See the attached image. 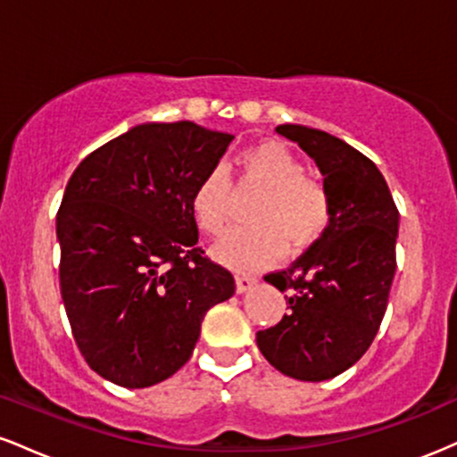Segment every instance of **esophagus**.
Here are the masks:
<instances>
[{
    "instance_id": "1",
    "label": "esophagus",
    "mask_w": 457,
    "mask_h": 457,
    "mask_svg": "<svg viewBox=\"0 0 457 457\" xmlns=\"http://www.w3.org/2000/svg\"><path fill=\"white\" fill-rule=\"evenodd\" d=\"M253 286H255L253 277H246V275L236 277V292H238V295H245V292H249Z\"/></svg>"
}]
</instances>
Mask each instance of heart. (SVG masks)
<instances>
[{
	"instance_id": "1",
	"label": "heart",
	"mask_w": 457,
	"mask_h": 457,
	"mask_svg": "<svg viewBox=\"0 0 457 457\" xmlns=\"http://www.w3.org/2000/svg\"><path fill=\"white\" fill-rule=\"evenodd\" d=\"M246 180L266 187L253 208L258 223L238 225L212 249L221 264L255 272L281 258L286 236L296 249L316 243L330 223V197L322 182L305 176L301 159L277 141L251 145L238 156ZM232 185L221 165L197 180L191 193L193 219L204 232L221 234L229 221Z\"/></svg>"
}]
</instances>
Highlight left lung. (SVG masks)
<instances>
[{
    "label": "left lung",
    "mask_w": 457,
    "mask_h": 457,
    "mask_svg": "<svg viewBox=\"0 0 457 457\" xmlns=\"http://www.w3.org/2000/svg\"><path fill=\"white\" fill-rule=\"evenodd\" d=\"M281 137L316 161L330 197V223L290 269L264 279L286 292L290 312L258 330L266 361L290 378L339 376L367 353L395 277L400 212L378 167L324 130L281 124Z\"/></svg>",
    "instance_id": "left-lung-1"
}]
</instances>
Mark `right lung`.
Masks as SVG:
<instances>
[{
  "mask_svg": "<svg viewBox=\"0 0 457 457\" xmlns=\"http://www.w3.org/2000/svg\"><path fill=\"white\" fill-rule=\"evenodd\" d=\"M234 135L195 122H145L94 150L60 212V287L87 365L145 389L191 359L202 320L234 295L232 272L197 245L191 193Z\"/></svg>",
  "mask_w": 457,
  "mask_h": 457,
  "instance_id": "right-lung-1",
  "label": "right lung"
}]
</instances>
